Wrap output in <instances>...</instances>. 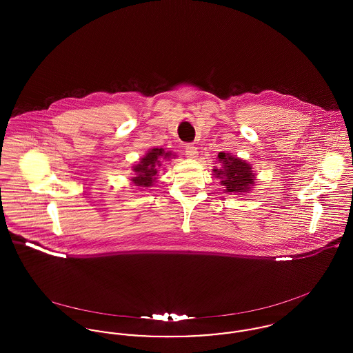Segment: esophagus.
<instances>
[{"mask_svg":"<svg viewBox=\"0 0 353 353\" xmlns=\"http://www.w3.org/2000/svg\"><path fill=\"white\" fill-rule=\"evenodd\" d=\"M185 154H186V157H189V159H196L197 154H199L197 147H194L193 144H186V145H185Z\"/></svg>","mask_w":353,"mask_h":353,"instance_id":"esophagus-1","label":"esophagus"}]
</instances>
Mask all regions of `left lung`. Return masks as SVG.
Here are the masks:
<instances>
[{
  "mask_svg": "<svg viewBox=\"0 0 353 353\" xmlns=\"http://www.w3.org/2000/svg\"><path fill=\"white\" fill-rule=\"evenodd\" d=\"M219 161L222 167L213 169V174L221 180L226 193L245 196L255 186V174L249 163L225 152H219Z\"/></svg>",
  "mask_w": 353,
  "mask_h": 353,
  "instance_id": "left-lung-1",
  "label": "left lung"
}]
</instances>
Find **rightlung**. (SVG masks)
Masks as SVG:
<instances>
[{"mask_svg":"<svg viewBox=\"0 0 353 353\" xmlns=\"http://www.w3.org/2000/svg\"><path fill=\"white\" fill-rule=\"evenodd\" d=\"M174 156L172 152H165L163 148H152L148 153L140 159V161L134 165V177L131 179L134 186L150 188L156 181L159 168L161 167L163 160H169Z\"/></svg>","mask_w":353,"mask_h":353,"instance_id":"add662e5","label":"right lung"}]
</instances>
